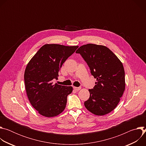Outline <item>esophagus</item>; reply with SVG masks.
I'll return each mask as SVG.
<instances>
[{
  "instance_id": "34e87169",
  "label": "esophagus",
  "mask_w": 146,
  "mask_h": 146,
  "mask_svg": "<svg viewBox=\"0 0 146 146\" xmlns=\"http://www.w3.org/2000/svg\"><path fill=\"white\" fill-rule=\"evenodd\" d=\"M73 89L77 91H79L81 89V87H73Z\"/></svg>"
}]
</instances>
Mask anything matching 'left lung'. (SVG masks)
Listing matches in <instances>:
<instances>
[{
  "label": "left lung",
  "mask_w": 146,
  "mask_h": 146,
  "mask_svg": "<svg viewBox=\"0 0 146 146\" xmlns=\"http://www.w3.org/2000/svg\"><path fill=\"white\" fill-rule=\"evenodd\" d=\"M86 62L97 82L84 102L86 109L96 115L113 111L118 104L125 88V71L121 62L108 47L87 44L76 52Z\"/></svg>",
  "instance_id": "1"
}]
</instances>
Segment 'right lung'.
Segmentation results:
<instances>
[{
  "mask_svg": "<svg viewBox=\"0 0 146 146\" xmlns=\"http://www.w3.org/2000/svg\"><path fill=\"white\" fill-rule=\"evenodd\" d=\"M78 46L45 44L28 64L24 73L25 89L32 106L39 114L55 117L65 109L68 96L72 92L71 86L53 84L66 60Z\"/></svg>",
  "mask_w": 146,
  "mask_h": 146,
  "instance_id": "obj_1",
  "label": "right lung"
}]
</instances>
